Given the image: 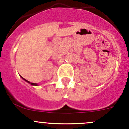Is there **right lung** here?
<instances>
[{"instance_id":"obj_1","label":"right lung","mask_w":129,"mask_h":129,"mask_svg":"<svg viewBox=\"0 0 129 129\" xmlns=\"http://www.w3.org/2000/svg\"><path fill=\"white\" fill-rule=\"evenodd\" d=\"M21 78L22 79H23V80H24L25 81H26V82H28V83H29V84L31 83V85H33V86H38V84H36V83H33V82H30L29 81H27V80H26V79H25L24 78H23V77H22V76H21Z\"/></svg>"}]
</instances>
